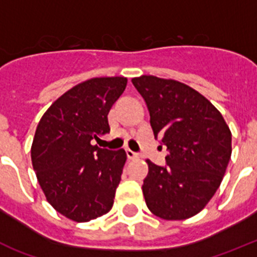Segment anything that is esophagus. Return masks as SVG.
<instances>
[{
  "mask_svg": "<svg viewBox=\"0 0 257 257\" xmlns=\"http://www.w3.org/2000/svg\"><path fill=\"white\" fill-rule=\"evenodd\" d=\"M126 156H128L129 160H136V159H138V154H136V152H133L132 150H126Z\"/></svg>",
  "mask_w": 257,
  "mask_h": 257,
  "instance_id": "obj_1",
  "label": "esophagus"
}]
</instances>
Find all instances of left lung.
Returning <instances> with one entry per match:
<instances>
[{
    "label": "left lung",
    "instance_id": "1",
    "mask_svg": "<svg viewBox=\"0 0 257 257\" xmlns=\"http://www.w3.org/2000/svg\"><path fill=\"white\" fill-rule=\"evenodd\" d=\"M150 111L155 138L169 154L163 168L146 160L143 196L164 220L195 216L218 191L232 155V133L223 115L189 85L154 75L133 78Z\"/></svg>",
    "mask_w": 257,
    "mask_h": 257
}]
</instances>
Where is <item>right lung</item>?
<instances>
[{
  "label": "right lung",
  "mask_w": 257,
  "mask_h": 257,
  "mask_svg": "<svg viewBox=\"0 0 257 257\" xmlns=\"http://www.w3.org/2000/svg\"><path fill=\"white\" fill-rule=\"evenodd\" d=\"M124 77L92 78L60 96L37 125L31 156L50 205L77 223L107 214L126 161L123 149L92 145L108 133L107 114L123 94Z\"/></svg>",
  "instance_id": "add662e5"
}]
</instances>
